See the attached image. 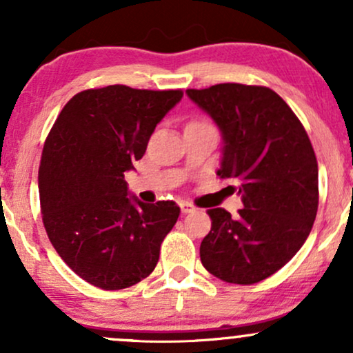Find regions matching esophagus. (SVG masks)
Instances as JSON below:
<instances>
[{"mask_svg": "<svg viewBox=\"0 0 353 353\" xmlns=\"http://www.w3.org/2000/svg\"><path fill=\"white\" fill-rule=\"evenodd\" d=\"M197 208L196 205L192 204V202H189V201H182L181 202V210L184 214H189V212H194V210H196Z\"/></svg>", "mask_w": 353, "mask_h": 353, "instance_id": "1", "label": "esophagus"}]
</instances>
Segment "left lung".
Wrapping results in <instances>:
<instances>
[{
    "mask_svg": "<svg viewBox=\"0 0 353 353\" xmlns=\"http://www.w3.org/2000/svg\"><path fill=\"white\" fill-rule=\"evenodd\" d=\"M224 136L217 174L236 179L244 208L209 209L201 262L214 277L250 285L282 269L309 237L319 208V165L299 117L265 86L188 89Z\"/></svg>",
    "mask_w": 353,
    "mask_h": 353,
    "instance_id": "obj_1",
    "label": "left lung"
}]
</instances>
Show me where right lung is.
Here are the masks:
<instances>
[{
    "label": "right lung",
    "mask_w": 353,
    "mask_h": 353,
    "mask_svg": "<svg viewBox=\"0 0 353 353\" xmlns=\"http://www.w3.org/2000/svg\"><path fill=\"white\" fill-rule=\"evenodd\" d=\"M182 89L124 84L84 89L68 101L44 141L38 172L43 224L74 274L104 290L148 277L181 208L132 204L124 172L144 156L157 123Z\"/></svg>",
    "instance_id": "obj_1"
}]
</instances>
